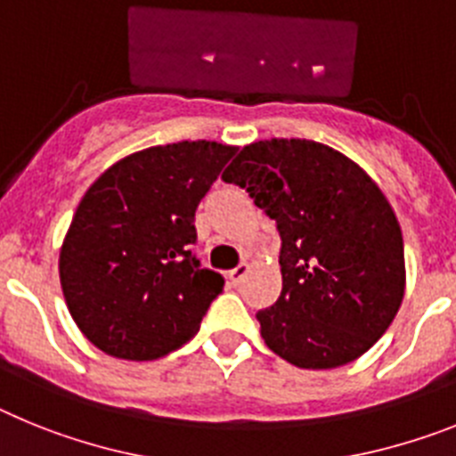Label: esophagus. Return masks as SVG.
<instances>
[{"label":"esophagus","mask_w":456,"mask_h":456,"mask_svg":"<svg viewBox=\"0 0 456 456\" xmlns=\"http://www.w3.org/2000/svg\"><path fill=\"white\" fill-rule=\"evenodd\" d=\"M248 268H250V266H248V264H245V261H240L239 266H236V268H232V271H229L227 280H229V282L233 284V287H236V284H240V282H243V277L248 275Z\"/></svg>","instance_id":"1"}]
</instances>
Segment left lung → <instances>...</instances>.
<instances>
[{
    "mask_svg": "<svg viewBox=\"0 0 456 456\" xmlns=\"http://www.w3.org/2000/svg\"><path fill=\"white\" fill-rule=\"evenodd\" d=\"M280 232L282 294L256 312L273 354L303 370L360 358L403 298V240L393 206L354 160L310 140L245 146L224 169Z\"/></svg>",
    "mask_w": 456,
    "mask_h": 456,
    "instance_id": "obj_1",
    "label": "left lung"
}]
</instances>
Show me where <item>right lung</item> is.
I'll list each match as a JSON object with an SVG mask.
<instances>
[{
	"mask_svg": "<svg viewBox=\"0 0 456 456\" xmlns=\"http://www.w3.org/2000/svg\"><path fill=\"white\" fill-rule=\"evenodd\" d=\"M236 146L179 142L118 160L86 190L59 255L77 328L114 358L156 360L192 339L224 277L201 268L195 211Z\"/></svg>",
	"mask_w": 456,
	"mask_h": 456,
	"instance_id": "obj_1",
	"label": "right lung"
}]
</instances>
